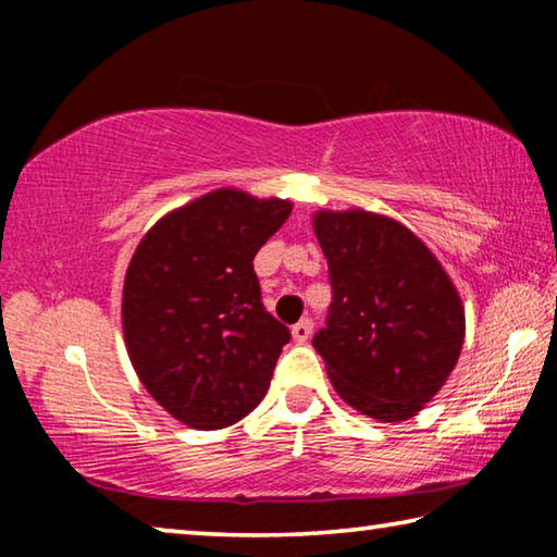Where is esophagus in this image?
<instances>
[{
	"label": "esophagus",
	"mask_w": 557,
	"mask_h": 557,
	"mask_svg": "<svg viewBox=\"0 0 557 557\" xmlns=\"http://www.w3.org/2000/svg\"><path fill=\"white\" fill-rule=\"evenodd\" d=\"M309 334H312V319H301V322L292 326V338H295L297 344H305Z\"/></svg>",
	"instance_id": "obj_1"
}]
</instances>
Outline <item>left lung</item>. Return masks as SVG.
I'll return each instance as SVG.
<instances>
[{
  "instance_id": "left-lung-1",
  "label": "left lung",
  "mask_w": 557,
  "mask_h": 557,
  "mask_svg": "<svg viewBox=\"0 0 557 557\" xmlns=\"http://www.w3.org/2000/svg\"><path fill=\"white\" fill-rule=\"evenodd\" d=\"M332 309L314 336L346 405L379 422L414 418L459 361L465 307L455 282L408 225L363 209L317 211Z\"/></svg>"
}]
</instances>
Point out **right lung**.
I'll return each mask as SVG.
<instances>
[{
	"mask_svg": "<svg viewBox=\"0 0 557 557\" xmlns=\"http://www.w3.org/2000/svg\"><path fill=\"white\" fill-rule=\"evenodd\" d=\"M292 201L215 188L162 215L122 285V334L137 379L194 430H221L265 398L289 332L260 301L252 258Z\"/></svg>",
	"mask_w": 557,
	"mask_h": 557,
	"instance_id": "obj_1",
	"label": "right lung"
}]
</instances>
